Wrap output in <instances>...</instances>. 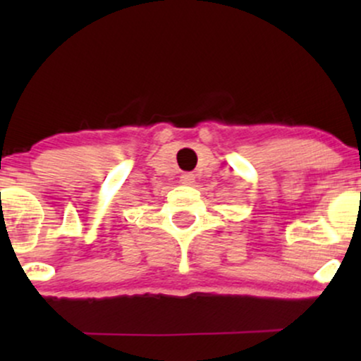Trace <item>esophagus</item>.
Instances as JSON below:
<instances>
[{"instance_id": "obj_1", "label": "esophagus", "mask_w": 361, "mask_h": 361, "mask_svg": "<svg viewBox=\"0 0 361 361\" xmlns=\"http://www.w3.org/2000/svg\"><path fill=\"white\" fill-rule=\"evenodd\" d=\"M181 178V183L183 185H193L195 183V175L193 173H183V175L180 176Z\"/></svg>"}]
</instances>
